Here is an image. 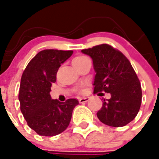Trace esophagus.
Returning <instances> with one entry per match:
<instances>
[{"instance_id": "1", "label": "esophagus", "mask_w": 159, "mask_h": 159, "mask_svg": "<svg viewBox=\"0 0 159 159\" xmlns=\"http://www.w3.org/2000/svg\"><path fill=\"white\" fill-rule=\"evenodd\" d=\"M88 100H89V97H82L80 99L79 102L80 103H82V104H83V103H86V102H87Z\"/></svg>"}]
</instances>
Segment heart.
I'll return each instance as SVG.
<instances>
[{
	"mask_svg": "<svg viewBox=\"0 0 159 159\" xmlns=\"http://www.w3.org/2000/svg\"><path fill=\"white\" fill-rule=\"evenodd\" d=\"M86 60H89L88 57H86V56H85V55H77V56H76V57L73 58V65L75 66V65H77V64H82V63L86 61Z\"/></svg>",
	"mask_w": 159,
	"mask_h": 159,
	"instance_id": "1",
	"label": "heart"
}]
</instances>
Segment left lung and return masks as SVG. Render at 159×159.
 Listing matches in <instances>:
<instances>
[{"mask_svg":"<svg viewBox=\"0 0 159 159\" xmlns=\"http://www.w3.org/2000/svg\"><path fill=\"white\" fill-rule=\"evenodd\" d=\"M82 52L92 58L96 74L94 93H110L97 112L101 122L113 127L124 126L137 115L142 91L140 80L128 59L109 44H101Z\"/></svg>","mask_w":159,"mask_h":159,"instance_id":"8db88e82","label":"left lung"}]
</instances>
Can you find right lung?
<instances>
[{
  "label": "right lung",
  "mask_w": 159,
  "mask_h": 159,
  "mask_svg": "<svg viewBox=\"0 0 159 159\" xmlns=\"http://www.w3.org/2000/svg\"><path fill=\"white\" fill-rule=\"evenodd\" d=\"M73 50H44L28 63L22 74L19 100L28 126L38 135H59L70 123L77 99L65 102L51 100L50 86L56 82L59 68L73 55Z\"/></svg>",
  "instance_id": "obj_1"
}]
</instances>
